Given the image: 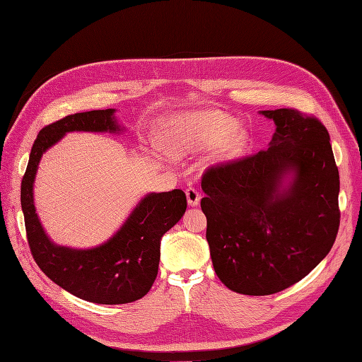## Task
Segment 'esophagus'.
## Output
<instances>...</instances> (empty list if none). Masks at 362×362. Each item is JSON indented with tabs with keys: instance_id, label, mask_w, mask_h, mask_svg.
Here are the masks:
<instances>
[{
	"instance_id": "obj_1",
	"label": "esophagus",
	"mask_w": 362,
	"mask_h": 362,
	"mask_svg": "<svg viewBox=\"0 0 362 362\" xmlns=\"http://www.w3.org/2000/svg\"><path fill=\"white\" fill-rule=\"evenodd\" d=\"M186 198H187V204L191 206H197L201 201V194L197 191L195 187H187L186 189Z\"/></svg>"
}]
</instances>
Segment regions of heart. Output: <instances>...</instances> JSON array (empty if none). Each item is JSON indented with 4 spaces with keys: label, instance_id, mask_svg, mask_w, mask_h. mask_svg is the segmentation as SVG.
<instances>
[{
    "label": "heart",
    "instance_id": "obj_1",
    "mask_svg": "<svg viewBox=\"0 0 362 362\" xmlns=\"http://www.w3.org/2000/svg\"><path fill=\"white\" fill-rule=\"evenodd\" d=\"M236 130L238 124L221 114H192L175 123L170 133V146L176 152H185L216 148L224 144L223 156L226 158H235L245 146L242 136L231 137Z\"/></svg>",
    "mask_w": 362,
    "mask_h": 362
}]
</instances>
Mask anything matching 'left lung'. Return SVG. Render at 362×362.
<instances>
[{
  "label": "left lung",
  "mask_w": 362,
  "mask_h": 362,
  "mask_svg": "<svg viewBox=\"0 0 362 362\" xmlns=\"http://www.w3.org/2000/svg\"><path fill=\"white\" fill-rule=\"evenodd\" d=\"M259 114L276 124L265 151L213 165L201 208L218 279L242 295H273L305 277L336 240L339 170L329 132L293 108Z\"/></svg>",
  "instance_id": "obj_1"
}]
</instances>
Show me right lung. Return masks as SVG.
Instances as JSON below:
<instances>
[{
  "mask_svg": "<svg viewBox=\"0 0 362 362\" xmlns=\"http://www.w3.org/2000/svg\"><path fill=\"white\" fill-rule=\"evenodd\" d=\"M114 112V108L76 112L45 126L32 146L21 191L29 248L40 269L69 293L104 305L138 300L149 292L158 273L161 238L187 205L182 189L148 194L112 238L89 250L55 245L48 238L33 204L41 157L69 132L120 133Z\"/></svg>",
  "mask_w": 362,
  "mask_h": 362,
  "instance_id": "obj_1",
  "label": "right lung"
}]
</instances>
